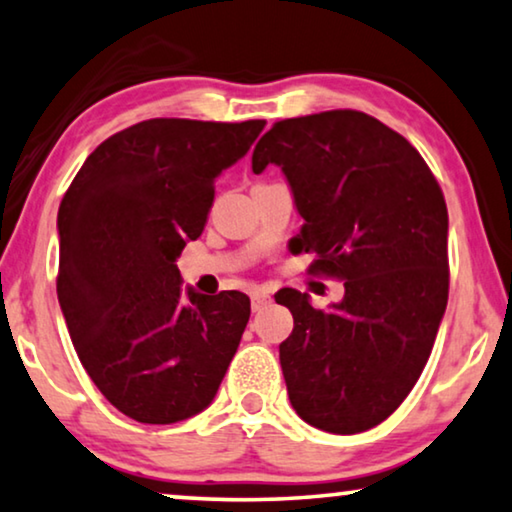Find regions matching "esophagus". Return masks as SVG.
I'll use <instances>...</instances> for the list:
<instances>
[{
    "mask_svg": "<svg viewBox=\"0 0 512 512\" xmlns=\"http://www.w3.org/2000/svg\"><path fill=\"white\" fill-rule=\"evenodd\" d=\"M272 302V298L268 293H261V291H256L254 295H251V309L254 311H261L263 307H268Z\"/></svg>",
    "mask_w": 512,
    "mask_h": 512,
    "instance_id": "obj_1",
    "label": "esophagus"
}]
</instances>
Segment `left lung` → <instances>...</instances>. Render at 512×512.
Wrapping results in <instances>:
<instances>
[{"label":"left lung","mask_w":512,"mask_h":512,"mask_svg":"<svg viewBox=\"0 0 512 512\" xmlns=\"http://www.w3.org/2000/svg\"><path fill=\"white\" fill-rule=\"evenodd\" d=\"M284 170L314 251V277L344 281V300L314 309L307 293L274 295L291 309L279 344L288 399L323 432L379 425L420 379L448 305V210L420 152L360 110L274 122L251 168Z\"/></svg>","instance_id":"8db88e82"}]
</instances>
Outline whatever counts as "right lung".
<instances>
[{
  "label": "right lung",
  "instance_id": "obj_1",
  "mask_svg": "<svg viewBox=\"0 0 512 512\" xmlns=\"http://www.w3.org/2000/svg\"><path fill=\"white\" fill-rule=\"evenodd\" d=\"M265 120L157 117L103 140L59 205L57 298L101 395L138 422L170 425L217 395L247 328L240 291H182L177 256L203 233L214 177Z\"/></svg>",
  "mask_w": 512,
  "mask_h": 512
}]
</instances>
